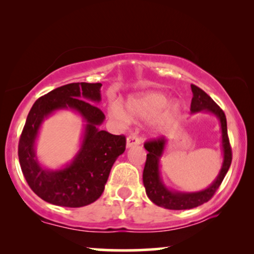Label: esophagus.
Here are the masks:
<instances>
[{"label":"esophagus","mask_w":254,"mask_h":254,"mask_svg":"<svg viewBox=\"0 0 254 254\" xmlns=\"http://www.w3.org/2000/svg\"><path fill=\"white\" fill-rule=\"evenodd\" d=\"M140 144H141V140L135 134L129 135V136L127 137V142H126V147L127 148L136 147V145H140Z\"/></svg>","instance_id":"esophagus-1"}]
</instances>
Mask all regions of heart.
Masks as SVG:
<instances>
[{
	"label": "heart",
	"instance_id": "obj_1",
	"mask_svg": "<svg viewBox=\"0 0 254 254\" xmlns=\"http://www.w3.org/2000/svg\"><path fill=\"white\" fill-rule=\"evenodd\" d=\"M126 112L120 107L112 111V116L118 120L127 123L131 119L147 120L158 116L156 127L164 128L172 124L179 114V106L170 104V98L159 91H144L130 96L126 103Z\"/></svg>",
	"mask_w": 254,
	"mask_h": 254
}]
</instances>
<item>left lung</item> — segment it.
<instances>
[{
  "mask_svg": "<svg viewBox=\"0 0 254 254\" xmlns=\"http://www.w3.org/2000/svg\"><path fill=\"white\" fill-rule=\"evenodd\" d=\"M190 89H192L193 92L192 103H190V113H211L220 121L223 163H222V168L216 179L207 189L197 190V192L172 190L168 189L165 184L163 183L161 171H159V162H161L162 156L164 154L168 140L164 136H162L156 138V140L145 142L144 148L148 151L147 161H145L143 170V185L145 187V193L155 204H157L159 207H164L166 209H192V208L201 206V204L209 201L218 187H220L222 182H223L232 161L231 147L228 137L227 118H225L224 112L203 90L197 88L194 84H190Z\"/></svg>",
  "mask_w": 254,
  "mask_h": 254,
  "instance_id": "8db88e82",
  "label": "left lung"
}]
</instances>
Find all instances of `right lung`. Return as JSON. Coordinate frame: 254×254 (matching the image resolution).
<instances>
[{
    "instance_id": "obj_1",
    "label": "right lung",
    "mask_w": 254,
    "mask_h": 254,
    "mask_svg": "<svg viewBox=\"0 0 254 254\" xmlns=\"http://www.w3.org/2000/svg\"><path fill=\"white\" fill-rule=\"evenodd\" d=\"M100 83H70L40 97L26 118L18 144L19 164L31 190L46 202L77 208L102 195L114 162L126 149V137L100 130L105 116L93 104L102 100ZM71 109L83 118L85 133L73 161L59 170L44 168L35 155V141L45 119L55 110Z\"/></svg>"
}]
</instances>
